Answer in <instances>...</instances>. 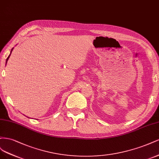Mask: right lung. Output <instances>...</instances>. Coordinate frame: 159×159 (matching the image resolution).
Masks as SVG:
<instances>
[{
	"instance_id": "obj_1",
	"label": "right lung",
	"mask_w": 159,
	"mask_h": 159,
	"mask_svg": "<svg viewBox=\"0 0 159 159\" xmlns=\"http://www.w3.org/2000/svg\"><path fill=\"white\" fill-rule=\"evenodd\" d=\"M11 52H12V51H11ZM10 55H11V54H10ZM10 55H9V56H8V58H7V61H6V63H7V61H8V58H9V57H10Z\"/></svg>"
}]
</instances>
